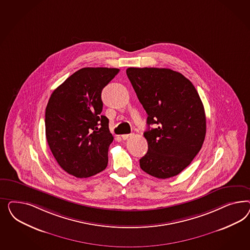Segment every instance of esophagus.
I'll return each instance as SVG.
<instances>
[{
	"instance_id": "esophagus-1",
	"label": "esophagus",
	"mask_w": 250,
	"mask_h": 250,
	"mask_svg": "<svg viewBox=\"0 0 250 250\" xmlns=\"http://www.w3.org/2000/svg\"><path fill=\"white\" fill-rule=\"evenodd\" d=\"M132 136V134H126V135H122V138H123V140H126V139H128L129 137H131Z\"/></svg>"
}]
</instances>
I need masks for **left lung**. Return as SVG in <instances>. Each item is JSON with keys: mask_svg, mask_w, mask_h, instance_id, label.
I'll return each mask as SVG.
<instances>
[{"mask_svg": "<svg viewBox=\"0 0 250 250\" xmlns=\"http://www.w3.org/2000/svg\"><path fill=\"white\" fill-rule=\"evenodd\" d=\"M126 74L147 114L144 136L148 150L139 160L140 167L159 179L174 177L189 166L204 144L202 100L193 84L172 69L128 68Z\"/></svg>", "mask_w": 250, "mask_h": 250, "instance_id": "1", "label": "left lung"}]
</instances>
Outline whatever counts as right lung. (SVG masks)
I'll list each match as a JSON object with an SVG mask.
<instances>
[{"instance_id":"obj_1","label":"right lung","mask_w":250,"mask_h":250,"mask_svg":"<svg viewBox=\"0 0 250 250\" xmlns=\"http://www.w3.org/2000/svg\"><path fill=\"white\" fill-rule=\"evenodd\" d=\"M118 68H83L52 92L45 108V136L59 165L88 178L105 169L114 140L103 111L102 91Z\"/></svg>"}]
</instances>
